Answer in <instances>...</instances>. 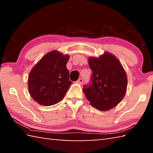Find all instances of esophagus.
<instances>
[{
    "mask_svg": "<svg viewBox=\"0 0 153 153\" xmlns=\"http://www.w3.org/2000/svg\"><path fill=\"white\" fill-rule=\"evenodd\" d=\"M83 82H84V80H83V79L82 78H79V79H78V80H77L76 82L77 83V84H82V83H83Z\"/></svg>",
    "mask_w": 153,
    "mask_h": 153,
    "instance_id": "obj_1",
    "label": "esophagus"
}]
</instances>
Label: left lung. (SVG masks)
Listing matches in <instances>:
<instances>
[{
    "label": "left lung",
    "mask_w": 153,
    "mask_h": 153,
    "mask_svg": "<svg viewBox=\"0 0 153 153\" xmlns=\"http://www.w3.org/2000/svg\"><path fill=\"white\" fill-rule=\"evenodd\" d=\"M92 71L89 84L83 92L93 107L107 111L116 107L125 96L127 76L118 59L109 53L88 60Z\"/></svg>",
    "instance_id": "obj_1"
}]
</instances>
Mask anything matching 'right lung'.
Masks as SVG:
<instances>
[{"instance_id":"add662e5","label":"right lung","mask_w":153,"mask_h":153,"mask_svg":"<svg viewBox=\"0 0 153 153\" xmlns=\"http://www.w3.org/2000/svg\"><path fill=\"white\" fill-rule=\"evenodd\" d=\"M69 59L68 55L53 51L33 67L28 76V90L35 101L51 106L63 99L72 84L66 67Z\"/></svg>"}]
</instances>
